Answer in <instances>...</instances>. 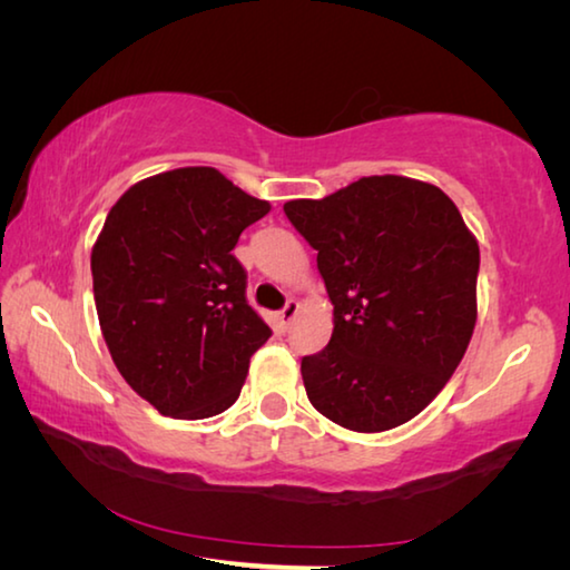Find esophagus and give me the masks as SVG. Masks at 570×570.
I'll use <instances>...</instances> for the list:
<instances>
[{
  "instance_id": "obj_1",
  "label": "esophagus",
  "mask_w": 570,
  "mask_h": 570,
  "mask_svg": "<svg viewBox=\"0 0 570 570\" xmlns=\"http://www.w3.org/2000/svg\"><path fill=\"white\" fill-rule=\"evenodd\" d=\"M298 314V302H294V298H288L286 302V306L282 308V312H278V322H282V326L286 330L288 324L294 322V316Z\"/></svg>"
}]
</instances>
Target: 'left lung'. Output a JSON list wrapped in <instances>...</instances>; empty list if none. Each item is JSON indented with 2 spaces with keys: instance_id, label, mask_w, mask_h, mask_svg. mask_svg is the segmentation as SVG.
<instances>
[{
  "instance_id": "left-lung-1",
  "label": "left lung",
  "mask_w": 570,
  "mask_h": 570,
  "mask_svg": "<svg viewBox=\"0 0 570 570\" xmlns=\"http://www.w3.org/2000/svg\"><path fill=\"white\" fill-rule=\"evenodd\" d=\"M284 214L316 250L334 332L304 356L308 402L354 432L410 422L445 387L478 320L480 248L432 183L370 176Z\"/></svg>"
}]
</instances>
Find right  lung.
I'll return each mask as SVG.
<instances>
[{
  "label": "right lung",
  "mask_w": 570,
  "mask_h": 570,
  "mask_svg": "<svg viewBox=\"0 0 570 570\" xmlns=\"http://www.w3.org/2000/svg\"><path fill=\"white\" fill-rule=\"evenodd\" d=\"M268 210L196 166L135 183L105 218L90 258L100 330L122 380L166 417L228 410L272 336L230 254Z\"/></svg>",
  "instance_id": "1"
}]
</instances>
